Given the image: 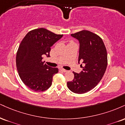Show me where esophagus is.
Returning a JSON list of instances; mask_svg holds the SVG:
<instances>
[{
    "label": "esophagus",
    "instance_id": "34e87169",
    "mask_svg": "<svg viewBox=\"0 0 125 125\" xmlns=\"http://www.w3.org/2000/svg\"><path fill=\"white\" fill-rule=\"evenodd\" d=\"M61 70H62V72H67V70H65V69H61Z\"/></svg>",
    "mask_w": 125,
    "mask_h": 125
}]
</instances>
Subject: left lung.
Segmentation results:
<instances>
[{
	"label": "left lung",
	"mask_w": 125,
	"mask_h": 125,
	"mask_svg": "<svg viewBox=\"0 0 125 125\" xmlns=\"http://www.w3.org/2000/svg\"><path fill=\"white\" fill-rule=\"evenodd\" d=\"M71 36L79 41L78 62L84 66L79 73L73 72L74 79L67 84L72 92L84 94L94 88L103 78L107 67V52L103 40L92 32L83 30Z\"/></svg>",
	"instance_id": "1"
}]
</instances>
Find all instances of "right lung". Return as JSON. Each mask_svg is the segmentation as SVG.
Masks as SVG:
<instances>
[{
    "mask_svg": "<svg viewBox=\"0 0 125 125\" xmlns=\"http://www.w3.org/2000/svg\"><path fill=\"white\" fill-rule=\"evenodd\" d=\"M62 37L40 28L28 32L21 42L16 55L17 72L22 82L33 91H44L52 85L58 69L42 60L44 55L50 56L51 48Z\"/></svg>",
    "mask_w": 125,
    "mask_h": 125,
    "instance_id": "right-lung-1",
    "label": "right lung"
}]
</instances>
